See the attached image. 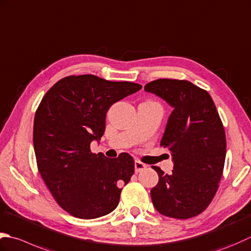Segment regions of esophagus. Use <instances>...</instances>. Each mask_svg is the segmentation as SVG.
Segmentation results:
<instances>
[{"label":"esophagus","mask_w":251,"mask_h":251,"mask_svg":"<svg viewBox=\"0 0 251 251\" xmlns=\"http://www.w3.org/2000/svg\"><path fill=\"white\" fill-rule=\"evenodd\" d=\"M146 168H147V165L145 163H142L141 161H139V160L135 161V172L136 173H139V172L146 170Z\"/></svg>","instance_id":"34e87169"}]
</instances>
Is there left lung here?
<instances>
[{
    "instance_id": "left-lung-1",
    "label": "left lung",
    "mask_w": 251,
    "mask_h": 251,
    "mask_svg": "<svg viewBox=\"0 0 251 251\" xmlns=\"http://www.w3.org/2000/svg\"><path fill=\"white\" fill-rule=\"evenodd\" d=\"M173 107L161 146L174 162L172 174L152 166L159 183L151 189L158 212L189 219L207 209L222 177L226 139L224 127L209 93L187 80L158 79L145 86Z\"/></svg>"
}]
</instances>
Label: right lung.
Masks as SVG:
<instances>
[{
	"mask_svg": "<svg viewBox=\"0 0 251 251\" xmlns=\"http://www.w3.org/2000/svg\"><path fill=\"white\" fill-rule=\"evenodd\" d=\"M141 89L138 83L109 81L95 75L67 76L50 88L33 123L39 173L62 209L73 217H103L120 202L135 161L128 153L109 159L90 144L104 134L110 106Z\"/></svg>",
	"mask_w": 251,
	"mask_h": 251,
	"instance_id": "obj_1",
	"label": "right lung"
}]
</instances>
